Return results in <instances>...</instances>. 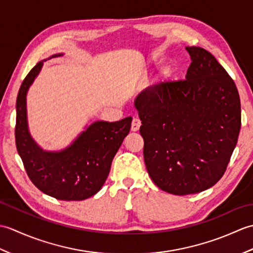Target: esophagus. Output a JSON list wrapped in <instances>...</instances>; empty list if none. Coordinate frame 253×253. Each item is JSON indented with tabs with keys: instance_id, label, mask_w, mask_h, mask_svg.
Masks as SVG:
<instances>
[{
	"instance_id": "esophagus-1",
	"label": "esophagus",
	"mask_w": 253,
	"mask_h": 253,
	"mask_svg": "<svg viewBox=\"0 0 253 253\" xmlns=\"http://www.w3.org/2000/svg\"><path fill=\"white\" fill-rule=\"evenodd\" d=\"M140 126H141L140 120H139V118H137V117L133 118L132 122H131V130L132 131H137V130H139V128H140Z\"/></svg>"
}]
</instances>
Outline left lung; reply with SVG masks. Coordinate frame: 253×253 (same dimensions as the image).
Segmentation results:
<instances>
[{"instance_id": "8db88e82", "label": "left lung", "mask_w": 253, "mask_h": 253, "mask_svg": "<svg viewBox=\"0 0 253 253\" xmlns=\"http://www.w3.org/2000/svg\"><path fill=\"white\" fill-rule=\"evenodd\" d=\"M186 49V79L154 84L135 101L148 173L160 189L177 196L207 190L222 178L241 126L233 78L207 50Z\"/></svg>"}]
</instances>
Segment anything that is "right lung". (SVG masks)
Wrapping results in <instances>:
<instances>
[{
	"mask_svg": "<svg viewBox=\"0 0 253 253\" xmlns=\"http://www.w3.org/2000/svg\"><path fill=\"white\" fill-rule=\"evenodd\" d=\"M43 62L31 69L16 101L15 141L27 175L38 189L58 200L80 201L98 192L109 176L113 158L130 130L131 117L95 122L71 147L45 152L32 140L27 127L26 93Z\"/></svg>",
	"mask_w": 253,
	"mask_h": 253,
	"instance_id": "obj_1",
	"label": "right lung"
}]
</instances>
